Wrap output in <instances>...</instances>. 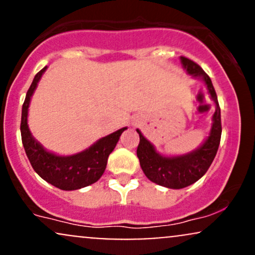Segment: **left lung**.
Listing matches in <instances>:
<instances>
[{
    "mask_svg": "<svg viewBox=\"0 0 255 255\" xmlns=\"http://www.w3.org/2000/svg\"><path fill=\"white\" fill-rule=\"evenodd\" d=\"M180 60L182 67L189 75H192V78L204 81L210 97L215 102L216 110L212 116L209 136L194 151L181 156L169 157L160 154L156 147L142 135L141 131L136 129L140 136L136 156L139 158L142 171L152 182L171 189H181L191 186L206 174L207 169L212 164L217 153L222 135L221 108L211 79L201 69L200 66L193 62L192 60L183 56H181Z\"/></svg>",
    "mask_w": 255,
    "mask_h": 255,
    "instance_id": "8db88e82",
    "label": "left lung"
}]
</instances>
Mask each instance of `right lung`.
I'll use <instances>...</instances> for the list:
<instances>
[{"label":"right lung","mask_w":255,"mask_h":255,"mask_svg":"<svg viewBox=\"0 0 255 255\" xmlns=\"http://www.w3.org/2000/svg\"><path fill=\"white\" fill-rule=\"evenodd\" d=\"M46 68L48 67H44L36 74L22 105L20 125L22 145L32 168L43 180L62 191H75L97 182L101 178L107 168L108 157L114 151L120 136L127 127L101 137L89 148L71 156H60L45 150L32 135L27 125V118L31 98Z\"/></svg>","instance_id":"obj_1"}]
</instances>
